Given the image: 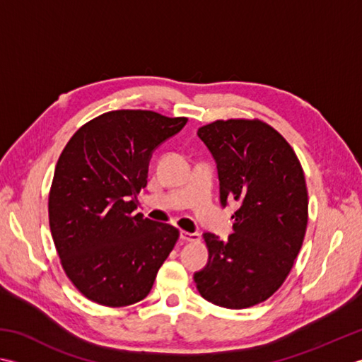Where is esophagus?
Masks as SVG:
<instances>
[{
  "mask_svg": "<svg viewBox=\"0 0 362 362\" xmlns=\"http://www.w3.org/2000/svg\"><path fill=\"white\" fill-rule=\"evenodd\" d=\"M180 240L183 242H199L201 237L199 233H191V232H180Z\"/></svg>",
  "mask_w": 362,
  "mask_h": 362,
  "instance_id": "esophagus-1",
  "label": "esophagus"
}]
</instances>
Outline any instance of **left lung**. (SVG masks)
I'll list each match as a JSON object with an SVG mask.
<instances>
[{
    "label": "left lung",
    "mask_w": 362,
    "mask_h": 362,
    "mask_svg": "<svg viewBox=\"0 0 362 362\" xmlns=\"http://www.w3.org/2000/svg\"><path fill=\"white\" fill-rule=\"evenodd\" d=\"M214 157L233 233H204L209 262L194 273L202 298L228 309L265 301L293 267L308 226V189L293 148L262 120H216L197 130Z\"/></svg>",
    "instance_id": "8db88e82"
}]
</instances>
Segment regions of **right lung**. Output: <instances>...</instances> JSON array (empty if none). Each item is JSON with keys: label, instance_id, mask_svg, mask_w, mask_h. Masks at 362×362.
Returning <instances> with one entry per match:
<instances>
[{"label": "right lung", "instance_id": "right-lung-1", "mask_svg": "<svg viewBox=\"0 0 362 362\" xmlns=\"http://www.w3.org/2000/svg\"><path fill=\"white\" fill-rule=\"evenodd\" d=\"M187 117L117 110L92 119L64 147L48 197L64 272L90 301L129 306L151 292L179 230L136 214L148 161Z\"/></svg>", "mask_w": 362, "mask_h": 362}]
</instances>
